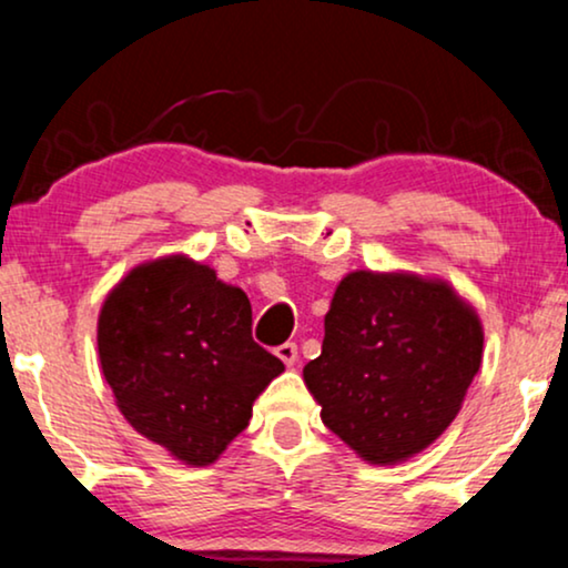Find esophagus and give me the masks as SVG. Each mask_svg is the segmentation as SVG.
<instances>
[{
  "mask_svg": "<svg viewBox=\"0 0 568 568\" xmlns=\"http://www.w3.org/2000/svg\"><path fill=\"white\" fill-rule=\"evenodd\" d=\"M276 356L282 358V362H284L286 366H295V364H297V345H295V343H284V345H278V348H276Z\"/></svg>",
  "mask_w": 568,
  "mask_h": 568,
  "instance_id": "obj_1",
  "label": "esophagus"
}]
</instances>
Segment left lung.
Masks as SVG:
<instances>
[{"mask_svg":"<svg viewBox=\"0 0 568 568\" xmlns=\"http://www.w3.org/2000/svg\"><path fill=\"white\" fill-rule=\"evenodd\" d=\"M481 358V318L446 278L351 271L303 379L339 442L369 465H398L449 428Z\"/></svg>","mask_w":568,"mask_h":568,"instance_id":"obj_1","label":"left lung"}]
</instances>
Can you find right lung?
Here are the masks:
<instances>
[{
    "mask_svg": "<svg viewBox=\"0 0 568 568\" xmlns=\"http://www.w3.org/2000/svg\"><path fill=\"white\" fill-rule=\"evenodd\" d=\"M98 356L126 423L189 468L223 455L284 372L252 339L244 290L183 252L119 278L98 313Z\"/></svg>",
    "mask_w": 568,
    "mask_h": 568,
    "instance_id": "add662e5",
    "label": "right lung"
}]
</instances>
